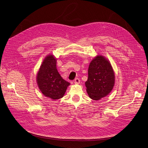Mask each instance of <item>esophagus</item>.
<instances>
[{
	"label": "esophagus",
	"instance_id": "obj_1",
	"mask_svg": "<svg viewBox=\"0 0 148 148\" xmlns=\"http://www.w3.org/2000/svg\"><path fill=\"white\" fill-rule=\"evenodd\" d=\"M74 82L75 84H79L80 83V80L78 78H76L74 80Z\"/></svg>",
	"mask_w": 148,
	"mask_h": 148
}]
</instances>
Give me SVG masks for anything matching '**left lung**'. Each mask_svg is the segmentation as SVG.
<instances>
[{
    "label": "left lung",
    "instance_id": "left-lung-1",
    "mask_svg": "<svg viewBox=\"0 0 148 148\" xmlns=\"http://www.w3.org/2000/svg\"><path fill=\"white\" fill-rule=\"evenodd\" d=\"M114 83L115 75L110 62L103 56H97L89 65L88 79L85 82L89 97L97 101L106 97Z\"/></svg>",
    "mask_w": 148,
    "mask_h": 148
}]
</instances>
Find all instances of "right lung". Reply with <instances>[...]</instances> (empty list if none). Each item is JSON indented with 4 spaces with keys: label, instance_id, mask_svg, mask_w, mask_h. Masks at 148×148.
<instances>
[{
    "label": "right lung",
    "instance_id": "obj_1",
    "mask_svg": "<svg viewBox=\"0 0 148 148\" xmlns=\"http://www.w3.org/2000/svg\"><path fill=\"white\" fill-rule=\"evenodd\" d=\"M57 59L49 54L43 60L36 76L40 91L46 97L53 100L64 97L70 83L62 78L57 69Z\"/></svg>",
    "mask_w": 148,
    "mask_h": 148
}]
</instances>
